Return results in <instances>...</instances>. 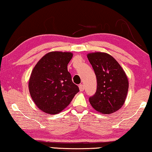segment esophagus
Segmentation results:
<instances>
[{
    "label": "esophagus",
    "instance_id": "1",
    "mask_svg": "<svg viewBox=\"0 0 152 152\" xmlns=\"http://www.w3.org/2000/svg\"><path fill=\"white\" fill-rule=\"evenodd\" d=\"M79 89H80V91H84V89H85V87H84V85H83V84H80V85H79Z\"/></svg>",
    "mask_w": 152,
    "mask_h": 152
}]
</instances>
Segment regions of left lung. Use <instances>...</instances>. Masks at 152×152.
<instances>
[{
  "instance_id": "obj_1",
  "label": "left lung",
  "mask_w": 152,
  "mask_h": 152,
  "mask_svg": "<svg viewBox=\"0 0 152 152\" xmlns=\"http://www.w3.org/2000/svg\"><path fill=\"white\" fill-rule=\"evenodd\" d=\"M97 80L95 94L89 97L93 108L104 114L116 112L127 97L129 83L123 68L112 56L102 52L87 54Z\"/></svg>"
}]
</instances>
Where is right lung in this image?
Wrapping results in <instances>:
<instances>
[{
	"label": "right lung",
	"mask_w": 152,
	"mask_h": 152,
	"mask_svg": "<svg viewBox=\"0 0 152 152\" xmlns=\"http://www.w3.org/2000/svg\"><path fill=\"white\" fill-rule=\"evenodd\" d=\"M72 56L71 52H49L34 67L29 90L34 103L42 112L58 114L79 91L67 70Z\"/></svg>",
	"instance_id": "obj_1"
}]
</instances>
